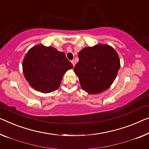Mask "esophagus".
<instances>
[{
    "mask_svg": "<svg viewBox=\"0 0 149 149\" xmlns=\"http://www.w3.org/2000/svg\"><path fill=\"white\" fill-rule=\"evenodd\" d=\"M71 62H72V63L73 66H74H74H75V62H74V60H72V61H71Z\"/></svg>",
    "mask_w": 149,
    "mask_h": 149,
    "instance_id": "34e87169",
    "label": "esophagus"
}]
</instances>
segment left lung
<instances>
[{
	"label": "left lung",
	"mask_w": 149,
	"mask_h": 149,
	"mask_svg": "<svg viewBox=\"0 0 149 149\" xmlns=\"http://www.w3.org/2000/svg\"><path fill=\"white\" fill-rule=\"evenodd\" d=\"M78 58L74 71L82 90L89 94H100L108 90L120 67L117 52L108 44L86 47L79 52Z\"/></svg>",
	"instance_id": "1"
}]
</instances>
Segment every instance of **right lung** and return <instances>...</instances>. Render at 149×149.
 Here are the masks:
<instances>
[{
  "mask_svg": "<svg viewBox=\"0 0 149 149\" xmlns=\"http://www.w3.org/2000/svg\"><path fill=\"white\" fill-rule=\"evenodd\" d=\"M22 66L24 76L29 85L44 94L57 90L63 75L73 68L65 53L42 43L28 51Z\"/></svg>",
  "mask_w": 149,
  "mask_h": 149,
  "instance_id": "right-lung-1",
  "label": "right lung"
}]
</instances>
